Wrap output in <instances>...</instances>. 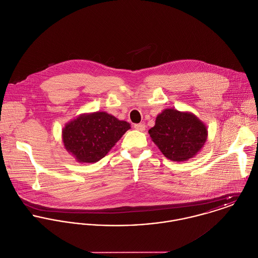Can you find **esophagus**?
Wrapping results in <instances>:
<instances>
[{"label":"esophagus","mask_w":258,"mask_h":258,"mask_svg":"<svg viewBox=\"0 0 258 258\" xmlns=\"http://www.w3.org/2000/svg\"><path fill=\"white\" fill-rule=\"evenodd\" d=\"M134 128H135L136 130H138V131L143 132V131L145 130L146 126H145V124H143V123H139V124H135V125H134Z\"/></svg>","instance_id":"34e87169"}]
</instances>
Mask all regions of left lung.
Returning a JSON list of instances; mask_svg holds the SVG:
<instances>
[{"instance_id": "8db88e82", "label": "left lung", "mask_w": 258, "mask_h": 258, "mask_svg": "<svg viewBox=\"0 0 258 258\" xmlns=\"http://www.w3.org/2000/svg\"><path fill=\"white\" fill-rule=\"evenodd\" d=\"M152 141L163 155L175 162L194 158L208 139V128L194 113L166 108L157 115L149 130Z\"/></svg>"}]
</instances>
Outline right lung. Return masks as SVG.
I'll list each match as a JSON object with an SVG mask.
<instances>
[{
  "label": "right lung",
  "instance_id": "obj_1",
  "mask_svg": "<svg viewBox=\"0 0 258 258\" xmlns=\"http://www.w3.org/2000/svg\"><path fill=\"white\" fill-rule=\"evenodd\" d=\"M130 124L104 111L83 113L68 122L62 129L67 151L79 163H96L129 130Z\"/></svg>",
  "mask_w": 258,
  "mask_h": 258
}]
</instances>
